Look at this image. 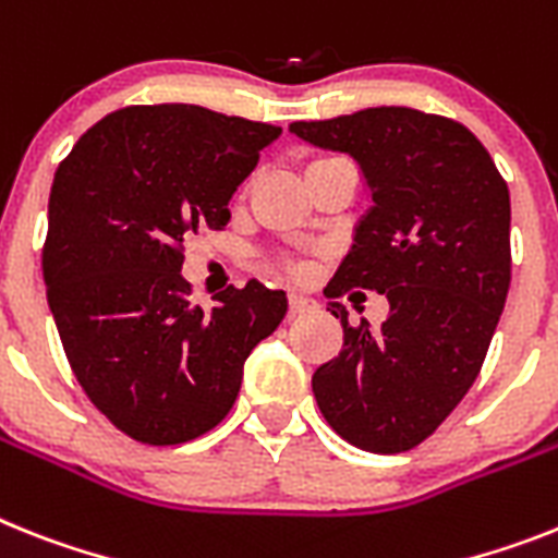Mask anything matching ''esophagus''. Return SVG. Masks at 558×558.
I'll return each mask as SVG.
<instances>
[{
	"instance_id": "34e87169",
	"label": "esophagus",
	"mask_w": 558,
	"mask_h": 558,
	"mask_svg": "<svg viewBox=\"0 0 558 558\" xmlns=\"http://www.w3.org/2000/svg\"><path fill=\"white\" fill-rule=\"evenodd\" d=\"M315 306H317L315 298H308V294L303 292L289 294V315H303V312H312Z\"/></svg>"
}]
</instances>
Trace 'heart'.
Masks as SVG:
<instances>
[{"label": "heart", "instance_id": "obj_1", "mask_svg": "<svg viewBox=\"0 0 558 558\" xmlns=\"http://www.w3.org/2000/svg\"><path fill=\"white\" fill-rule=\"evenodd\" d=\"M283 271H298V269H294V264H289V260H283Z\"/></svg>", "mask_w": 558, "mask_h": 558}]
</instances>
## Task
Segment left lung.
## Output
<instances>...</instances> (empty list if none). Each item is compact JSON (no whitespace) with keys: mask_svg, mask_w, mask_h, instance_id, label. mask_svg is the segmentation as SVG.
<instances>
[{"mask_svg":"<svg viewBox=\"0 0 558 558\" xmlns=\"http://www.w3.org/2000/svg\"><path fill=\"white\" fill-rule=\"evenodd\" d=\"M289 133L360 167L372 207L329 298L374 289L388 298L380 329L351 326L312 377L326 423L351 446L397 453L420 446L474 386L510 287V195L468 128L411 107H368Z\"/></svg>","mask_w":558,"mask_h":558,"instance_id":"8db88e82","label":"left lung"}]
</instances>
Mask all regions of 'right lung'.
Wrapping results in <instances>:
<instances>
[{"mask_svg":"<svg viewBox=\"0 0 558 558\" xmlns=\"http://www.w3.org/2000/svg\"><path fill=\"white\" fill-rule=\"evenodd\" d=\"M280 128L195 105L124 107L59 163L41 252L56 329L101 414L147 446L207 434L243 363L278 329L283 289L250 280L204 312L181 246L229 223V201Z\"/></svg>","mask_w":558,"mask_h":558,"instance_id":"obj_1","label":"right lung"}]
</instances>
